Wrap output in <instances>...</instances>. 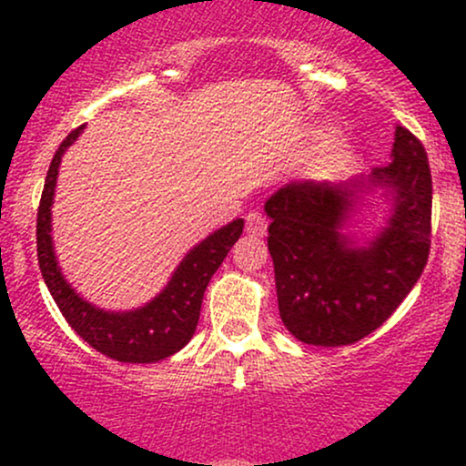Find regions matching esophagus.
<instances>
[{
	"instance_id": "1",
	"label": "esophagus",
	"mask_w": 466,
	"mask_h": 466,
	"mask_svg": "<svg viewBox=\"0 0 466 466\" xmlns=\"http://www.w3.org/2000/svg\"><path fill=\"white\" fill-rule=\"evenodd\" d=\"M245 229H248V234H251V237H263L267 232V217L258 210L249 212V215L245 217Z\"/></svg>"
}]
</instances>
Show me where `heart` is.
<instances>
[{"instance_id": "obj_1", "label": "heart", "mask_w": 466, "mask_h": 466, "mask_svg": "<svg viewBox=\"0 0 466 466\" xmlns=\"http://www.w3.org/2000/svg\"><path fill=\"white\" fill-rule=\"evenodd\" d=\"M341 162H344V153H341V151H330V153H324L322 157L318 159V166L322 170H333Z\"/></svg>"}]
</instances>
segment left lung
<instances>
[{"mask_svg":"<svg viewBox=\"0 0 466 466\" xmlns=\"http://www.w3.org/2000/svg\"><path fill=\"white\" fill-rule=\"evenodd\" d=\"M370 184L386 186L394 199L370 248H352L339 234L361 181H300L265 203L278 309L304 344L349 346L370 335L397 311L430 258L431 173L414 133L397 127L392 162L374 170Z\"/></svg>","mask_w":466,"mask_h":466,"instance_id":"left-lung-1","label":"left lung"}]
</instances>
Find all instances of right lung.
Returning <instances> with one entry per match:
<instances>
[{"label": "right lung", "instance_id": "add662e5", "mask_svg": "<svg viewBox=\"0 0 466 466\" xmlns=\"http://www.w3.org/2000/svg\"><path fill=\"white\" fill-rule=\"evenodd\" d=\"M83 127L69 133L56 148L41 192L39 212H36V256H39L41 274L63 318L92 349L116 361L155 363L184 349L195 335L203 293L212 274L221 267L228 251L243 234V218L217 229L195 249H190L175 276L170 278L168 287L147 307L127 313H111L92 307L63 278L50 237V206L55 197L58 164L61 155L80 136Z\"/></svg>", "mask_w": 466, "mask_h": 466}]
</instances>
